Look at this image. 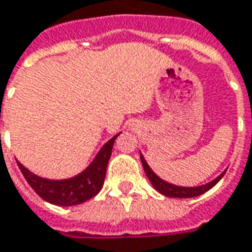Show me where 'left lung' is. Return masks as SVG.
<instances>
[{
  "mask_svg": "<svg viewBox=\"0 0 252 252\" xmlns=\"http://www.w3.org/2000/svg\"><path fill=\"white\" fill-rule=\"evenodd\" d=\"M140 161H142V165H143V169L146 172V176L149 178L150 184L153 185L156 190L158 193H161L167 197H174V198H190V197H197L200 194H203L205 191H208L210 189H212L215 185L218 184L220 181V178L225 175L226 169L220 174V176H217L215 179H212L211 182L205 185H200V186H178V185L169 184L167 181L161 179L160 176L156 174L153 169L150 168V165L148 164V161L145 160L143 155L140 153Z\"/></svg>",
  "mask_w": 252,
  "mask_h": 252,
  "instance_id": "obj_1",
  "label": "left lung"
}]
</instances>
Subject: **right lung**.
<instances>
[{
	"mask_svg": "<svg viewBox=\"0 0 252 252\" xmlns=\"http://www.w3.org/2000/svg\"><path fill=\"white\" fill-rule=\"evenodd\" d=\"M120 133L114 135L112 139L104 143L87 168L71 178H66V179L42 178L40 175H35L30 169L26 168L22 162L16 160L18 167L26 178L27 184L32 186L41 198H44L48 203L61 207L83 204L87 200L96 196L102 189L107 162L112 156L113 145Z\"/></svg>",
	"mask_w": 252,
	"mask_h": 252,
	"instance_id": "1",
	"label": "right lung"
}]
</instances>
